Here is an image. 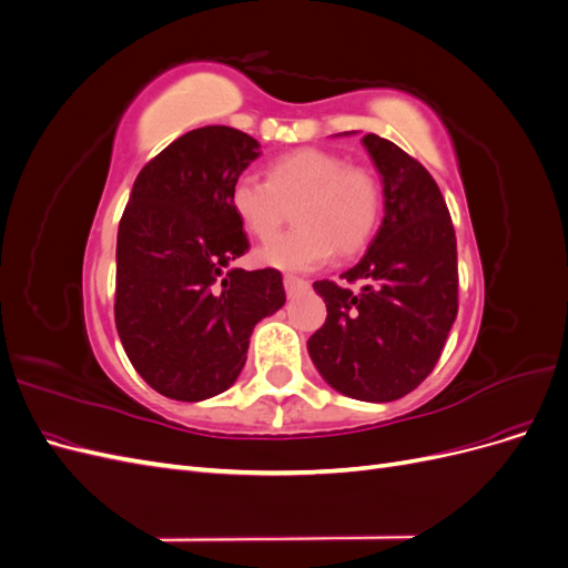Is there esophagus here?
Segmentation results:
<instances>
[{"mask_svg":"<svg viewBox=\"0 0 568 568\" xmlns=\"http://www.w3.org/2000/svg\"><path fill=\"white\" fill-rule=\"evenodd\" d=\"M284 288L288 296H294V294H298V291L307 288V282L301 277H294V274H284Z\"/></svg>","mask_w":568,"mask_h":568,"instance_id":"obj_1","label":"esophagus"}]
</instances>
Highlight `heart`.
I'll use <instances>...</instances> for the list:
<instances>
[{
    "label": "heart",
    "instance_id": "b5f03b06",
    "mask_svg": "<svg viewBox=\"0 0 568 568\" xmlns=\"http://www.w3.org/2000/svg\"><path fill=\"white\" fill-rule=\"evenodd\" d=\"M239 222L257 239L277 232L291 209L296 227L257 248V263L286 272L322 267L363 248L382 213V184L369 168L346 165L326 149H298L272 161L267 180L239 175L230 189Z\"/></svg>",
    "mask_w": 568,
    "mask_h": 568
}]
</instances>
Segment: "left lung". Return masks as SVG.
Returning a JSON list of instances; mask_svg holds the SVG:
<instances>
[{"label": "left lung", "instance_id": "left-lung-1", "mask_svg": "<svg viewBox=\"0 0 568 568\" xmlns=\"http://www.w3.org/2000/svg\"><path fill=\"white\" fill-rule=\"evenodd\" d=\"M363 144L384 182V220L343 284H313L326 320L307 353L338 393L388 403L415 390L443 353L457 317V239L428 170L379 134Z\"/></svg>", "mask_w": 568, "mask_h": 568}]
</instances>
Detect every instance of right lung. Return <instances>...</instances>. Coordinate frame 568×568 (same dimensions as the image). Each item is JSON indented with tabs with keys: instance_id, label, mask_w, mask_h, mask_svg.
<instances>
[{
	"instance_id": "1",
	"label": "right lung",
	"mask_w": 568,
	"mask_h": 568,
	"mask_svg": "<svg viewBox=\"0 0 568 568\" xmlns=\"http://www.w3.org/2000/svg\"><path fill=\"white\" fill-rule=\"evenodd\" d=\"M261 156L251 134L205 125L136 175L115 246V326L132 367L165 398L227 390L253 326L286 301L274 267H230L248 251L230 205L234 180Z\"/></svg>"
}]
</instances>
